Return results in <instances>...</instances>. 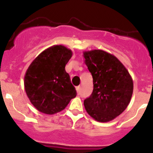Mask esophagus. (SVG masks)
I'll use <instances>...</instances> for the list:
<instances>
[{
  "label": "esophagus",
  "instance_id": "1",
  "mask_svg": "<svg viewBox=\"0 0 153 153\" xmlns=\"http://www.w3.org/2000/svg\"><path fill=\"white\" fill-rule=\"evenodd\" d=\"M80 86H76V87H75V89H76V91H77V92H80Z\"/></svg>",
  "mask_w": 153,
  "mask_h": 153
}]
</instances>
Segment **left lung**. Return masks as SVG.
<instances>
[{
  "mask_svg": "<svg viewBox=\"0 0 153 153\" xmlns=\"http://www.w3.org/2000/svg\"><path fill=\"white\" fill-rule=\"evenodd\" d=\"M93 78V91L84 100L87 113L99 122L115 119L126 109L133 92L132 77L124 64L101 49L83 52Z\"/></svg>",
  "mask_w": 153,
  "mask_h": 153,
  "instance_id": "8db88e82",
  "label": "left lung"
}]
</instances>
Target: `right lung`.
I'll return each instance as SVG.
<instances>
[{
  "label": "right lung",
  "mask_w": 153,
  "mask_h": 153,
  "mask_svg": "<svg viewBox=\"0 0 153 153\" xmlns=\"http://www.w3.org/2000/svg\"><path fill=\"white\" fill-rule=\"evenodd\" d=\"M72 55V50L64 46H52L40 53L27 69L24 88L30 102L39 112L58 113L76 96L65 70Z\"/></svg>",
  "instance_id": "obj_1"
}]
</instances>
